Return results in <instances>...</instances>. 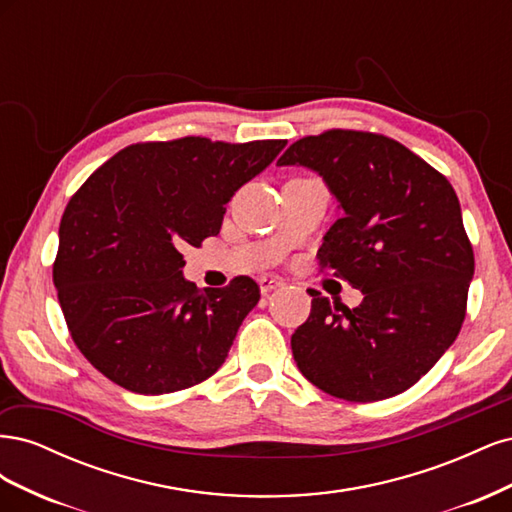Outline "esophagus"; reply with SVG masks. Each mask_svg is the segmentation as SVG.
Instances as JSON below:
<instances>
[{
  "label": "esophagus",
  "mask_w": 512,
  "mask_h": 512,
  "mask_svg": "<svg viewBox=\"0 0 512 512\" xmlns=\"http://www.w3.org/2000/svg\"><path fill=\"white\" fill-rule=\"evenodd\" d=\"M258 286H260V292H262V294H269V292L275 290V288H282V286H284V280H280V277L262 275L260 280H258Z\"/></svg>",
  "instance_id": "34e87169"
}]
</instances>
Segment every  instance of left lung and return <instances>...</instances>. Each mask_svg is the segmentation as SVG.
I'll list each match as a JSON object with an SVG mask.
<instances>
[{
  "mask_svg": "<svg viewBox=\"0 0 512 512\" xmlns=\"http://www.w3.org/2000/svg\"><path fill=\"white\" fill-rule=\"evenodd\" d=\"M277 164L327 181L342 218L324 235L318 265L363 292L348 307L307 290L312 314L290 339L297 367L346 401L404 393L466 318L474 252L453 185L395 138L363 130L299 138Z\"/></svg>",
  "mask_w": 512,
  "mask_h": 512,
  "instance_id": "obj_1",
  "label": "left lung"
}]
</instances>
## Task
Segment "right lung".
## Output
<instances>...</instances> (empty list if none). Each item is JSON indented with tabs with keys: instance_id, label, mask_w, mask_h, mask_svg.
Listing matches in <instances>:
<instances>
[{
	"instance_id": "right-lung-1",
	"label": "right lung",
	"mask_w": 512,
	"mask_h": 512,
	"mask_svg": "<svg viewBox=\"0 0 512 512\" xmlns=\"http://www.w3.org/2000/svg\"><path fill=\"white\" fill-rule=\"evenodd\" d=\"M286 141L205 136L121 149L61 215L53 284L72 342L102 376L138 395L190 389L226 361L260 299L247 275L200 292L183 250L222 228L226 203Z\"/></svg>"
}]
</instances>
